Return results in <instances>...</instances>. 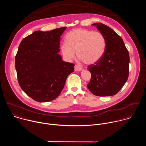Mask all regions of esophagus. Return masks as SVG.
<instances>
[{
	"label": "esophagus",
	"instance_id": "34e87169",
	"mask_svg": "<svg viewBox=\"0 0 146 146\" xmlns=\"http://www.w3.org/2000/svg\"><path fill=\"white\" fill-rule=\"evenodd\" d=\"M82 70V68L77 65H75L74 66V70L76 72H79V71H81Z\"/></svg>",
	"mask_w": 146,
	"mask_h": 146
}]
</instances>
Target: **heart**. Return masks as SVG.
<instances>
[{
  "mask_svg": "<svg viewBox=\"0 0 146 146\" xmlns=\"http://www.w3.org/2000/svg\"><path fill=\"white\" fill-rule=\"evenodd\" d=\"M66 42L62 43L60 50L64 58L72 61L76 56L87 65L98 62L106 48V38L101 32L86 29H75L66 35Z\"/></svg>",
  "mask_w": 146,
  "mask_h": 146,
  "instance_id": "obj_1",
  "label": "heart"
}]
</instances>
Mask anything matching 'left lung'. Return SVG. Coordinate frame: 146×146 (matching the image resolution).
Instances as JSON below:
<instances>
[{"label": "left lung", "instance_id": "8db88e82", "mask_svg": "<svg viewBox=\"0 0 146 146\" xmlns=\"http://www.w3.org/2000/svg\"><path fill=\"white\" fill-rule=\"evenodd\" d=\"M92 25L96 26L105 36L106 48L98 62L88 66L91 78L87 87L96 96H113L119 92L128 80L129 52L122 38L110 27L102 23Z\"/></svg>", "mask_w": 146, "mask_h": 146}]
</instances>
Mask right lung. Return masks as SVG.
<instances>
[{
	"label": "right lung",
	"mask_w": 146,
	"mask_h": 146,
	"mask_svg": "<svg viewBox=\"0 0 146 146\" xmlns=\"http://www.w3.org/2000/svg\"><path fill=\"white\" fill-rule=\"evenodd\" d=\"M66 27L37 31L21 42L15 56V69L20 87L32 99L47 102L63 90L74 64L62 60L58 53L60 36Z\"/></svg>",
	"instance_id": "1"
}]
</instances>
